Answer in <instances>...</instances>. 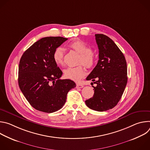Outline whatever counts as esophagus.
<instances>
[{
	"label": "esophagus",
	"instance_id": "esophagus-1",
	"mask_svg": "<svg viewBox=\"0 0 150 150\" xmlns=\"http://www.w3.org/2000/svg\"><path fill=\"white\" fill-rule=\"evenodd\" d=\"M84 86L82 84H79V83H77L76 84V88H83Z\"/></svg>",
	"mask_w": 150,
	"mask_h": 150
}]
</instances>
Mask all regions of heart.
Returning <instances> with one entry per match:
<instances>
[{
	"label": "heart",
	"mask_w": 150,
	"mask_h": 150,
	"mask_svg": "<svg viewBox=\"0 0 150 150\" xmlns=\"http://www.w3.org/2000/svg\"><path fill=\"white\" fill-rule=\"evenodd\" d=\"M69 47L79 54L78 63H82L87 68H91L95 62V56L91 52V48L84 41L77 40L72 41ZM65 51L62 47H58L53 52V58L55 63L62 65L64 63ZM86 74L85 68L82 65L68 67L64 70V76L66 78L79 82Z\"/></svg>",
	"instance_id": "b5f03b06"
}]
</instances>
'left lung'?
Segmentation results:
<instances>
[{"label": "left lung", "instance_id": "left-lung-1", "mask_svg": "<svg viewBox=\"0 0 150 150\" xmlns=\"http://www.w3.org/2000/svg\"><path fill=\"white\" fill-rule=\"evenodd\" d=\"M99 60L86 79L95 81L94 94L85 101L91 109L103 112L113 109L120 100L127 81L125 57L115 43L105 35L95 34ZM93 89V90H94Z\"/></svg>", "mask_w": 150, "mask_h": 150}]
</instances>
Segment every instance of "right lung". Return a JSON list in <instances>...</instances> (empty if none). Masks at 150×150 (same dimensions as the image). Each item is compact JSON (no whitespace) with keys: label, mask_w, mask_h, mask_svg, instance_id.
<instances>
[{"label":"right lung","mask_w":150,"mask_h":150,"mask_svg":"<svg viewBox=\"0 0 150 150\" xmlns=\"http://www.w3.org/2000/svg\"><path fill=\"white\" fill-rule=\"evenodd\" d=\"M68 38H42L30 46L21 57L18 69L21 91L33 108L53 113L65 104L67 94L76 87L71 79H61L62 72L53 60V53Z\"/></svg>","instance_id":"obj_1"}]
</instances>
